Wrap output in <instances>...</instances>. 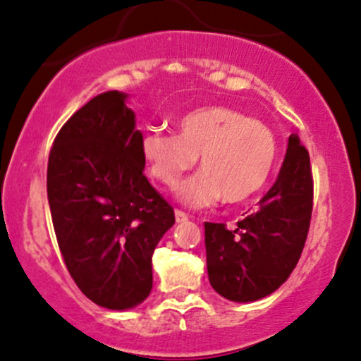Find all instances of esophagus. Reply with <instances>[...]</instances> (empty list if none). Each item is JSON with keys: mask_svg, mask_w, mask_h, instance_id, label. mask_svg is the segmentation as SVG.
<instances>
[{"mask_svg": "<svg viewBox=\"0 0 361 361\" xmlns=\"http://www.w3.org/2000/svg\"><path fill=\"white\" fill-rule=\"evenodd\" d=\"M176 222H177V224L188 222V215H185L184 212H180V210H176Z\"/></svg>", "mask_w": 361, "mask_h": 361, "instance_id": "esophagus-1", "label": "esophagus"}]
</instances>
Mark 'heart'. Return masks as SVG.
Segmentation results:
<instances>
[{
  "instance_id": "b5f03b06",
  "label": "heart",
  "mask_w": 361,
  "mask_h": 361,
  "mask_svg": "<svg viewBox=\"0 0 361 361\" xmlns=\"http://www.w3.org/2000/svg\"><path fill=\"white\" fill-rule=\"evenodd\" d=\"M176 129L177 135L149 130L141 153L149 176L169 189L180 184L200 157L203 170L179 191L189 207H212L222 197L244 203L272 177L279 157L274 133L234 108H196L177 120Z\"/></svg>"
}]
</instances>
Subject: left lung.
Wrapping results in <instances>:
<instances>
[{
  "label": "left lung",
  "mask_w": 361,
  "mask_h": 361,
  "mask_svg": "<svg viewBox=\"0 0 361 361\" xmlns=\"http://www.w3.org/2000/svg\"><path fill=\"white\" fill-rule=\"evenodd\" d=\"M312 203L310 154L293 134L277 180L259 200L258 210L234 231L224 224H204L212 288L235 303L262 300L281 288L303 251Z\"/></svg>",
  "instance_id": "obj_1"
}]
</instances>
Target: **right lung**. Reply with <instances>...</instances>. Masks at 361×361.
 Here are the masks:
<instances>
[{
    "label": "right lung",
    "mask_w": 361,
    "mask_h": 361,
    "mask_svg": "<svg viewBox=\"0 0 361 361\" xmlns=\"http://www.w3.org/2000/svg\"><path fill=\"white\" fill-rule=\"evenodd\" d=\"M129 94L108 91L61 127L48 160L56 241L77 288L108 310L135 308L153 288L151 257L176 222L145 176Z\"/></svg>",
    "instance_id": "add662e5"
}]
</instances>
